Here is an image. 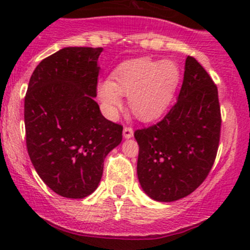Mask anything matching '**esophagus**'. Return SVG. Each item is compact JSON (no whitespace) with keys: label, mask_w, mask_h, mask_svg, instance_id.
Segmentation results:
<instances>
[{"label":"esophagus","mask_w":250,"mask_h":250,"mask_svg":"<svg viewBox=\"0 0 250 250\" xmlns=\"http://www.w3.org/2000/svg\"><path fill=\"white\" fill-rule=\"evenodd\" d=\"M123 135H124L125 138L132 137V136H133L132 127H130V126H126V127H124V130H123Z\"/></svg>","instance_id":"obj_1"}]
</instances>
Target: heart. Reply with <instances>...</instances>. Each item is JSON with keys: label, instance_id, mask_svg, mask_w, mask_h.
<instances>
[{"label": "heart", "instance_id": "1", "mask_svg": "<svg viewBox=\"0 0 250 250\" xmlns=\"http://www.w3.org/2000/svg\"><path fill=\"white\" fill-rule=\"evenodd\" d=\"M181 80L179 65L172 61L137 58L120 64L98 87V95L109 113L122 108V95L127 105L142 122L158 119L172 102Z\"/></svg>", "mask_w": 250, "mask_h": 250}]
</instances>
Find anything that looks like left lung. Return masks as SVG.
I'll use <instances>...</instances> for the list:
<instances>
[{"mask_svg":"<svg viewBox=\"0 0 250 250\" xmlns=\"http://www.w3.org/2000/svg\"><path fill=\"white\" fill-rule=\"evenodd\" d=\"M221 113L217 87L206 69L188 56L177 102L157 124L135 131L137 176L146 194L174 202L198 188L219 148Z\"/></svg>","mask_w":250,"mask_h":250,"instance_id":"8db88e82","label":"left lung"}]
</instances>
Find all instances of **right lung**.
<instances>
[{
	"label": "right lung",
	"mask_w": 250,
	"mask_h": 250,
	"mask_svg": "<svg viewBox=\"0 0 250 250\" xmlns=\"http://www.w3.org/2000/svg\"><path fill=\"white\" fill-rule=\"evenodd\" d=\"M102 47H65L40 62L24 101L26 148L42 181L57 194L80 199L98 187L108 153L123 126L95 101Z\"/></svg>",
	"instance_id": "add662e5"
}]
</instances>
